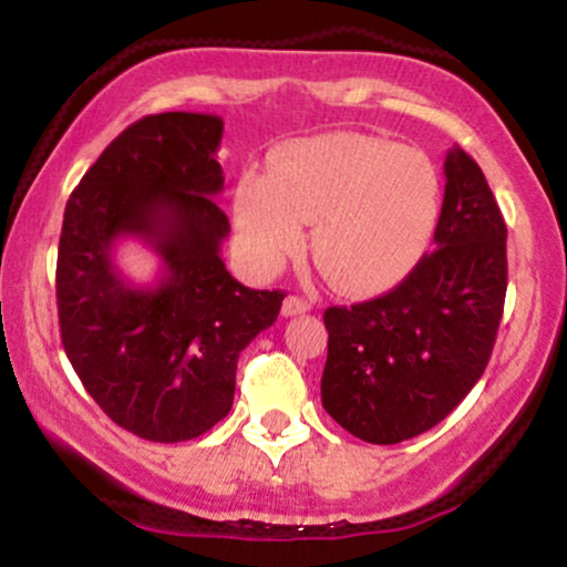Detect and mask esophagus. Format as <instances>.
<instances>
[{
  "label": "esophagus",
  "mask_w": 567,
  "mask_h": 567,
  "mask_svg": "<svg viewBox=\"0 0 567 567\" xmlns=\"http://www.w3.org/2000/svg\"><path fill=\"white\" fill-rule=\"evenodd\" d=\"M303 311H309V301H303V298H298V296L285 298V303H282V315L285 317L303 315Z\"/></svg>",
  "instance_id": "obj_1"
}]
</instances>
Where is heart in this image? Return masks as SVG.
Listing matches in <instances>:
<instances>
[{"instance_id":"b5f03b06","label":"heart","mask_w":567,"mask_h":567,"mask_svg":"<svg viewBox=\"0 0 567 567\" xmlns=\"http://www.w3.org/2000/svg\"><path fill=\"white\" fill-rule=\"evenodd\" d=\"M442 178L421 148L365 133H328L282 148L269 173H247L234 224L247 264L269 275L303 245L336 288L381 292L410 275L432 243Z\"/></svg>"}]
</instances>
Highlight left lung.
Returning <instances> with one entry per match:
<instances>
[{"mask_svg": "<svg viewBox=\"0 0 567 567\" xmlns=\"http://www.w3.org/2000/svg\"><path fill=\"white\" fill-rule=\"evenodd\" d=\"M504 298V216L477 162L453 146L434 250L386 296L324 311L322 408L373 445L429 432L485 373Z\"/></svg>", "mask_w": 567, "mask_h": 567, "instance_id": "obj_1", "label": "left lung"}]
</instances>
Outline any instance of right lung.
<instances>
[{
  "label": "right lung",
  "mask_w": 567,
  "mask_h": 567,
  "mask_svg": "<svg viewBox=\"0 0 567 567\" xmlns=\"http://www.w3.org/2000/svg\"><path fill=\"white\" fill-rule=\"evenodd\" d=\"M220 135L216 114L143 116L109 143L63 213V349L103 413L152 442L194 440L226 419L239 351L275 324L285 298L245 288L220 258L231 231L216 202ZM122 238L161 258L152 286L115 266Z\"/></svg>",
  "instance_id": "obj_1"
}]
</instances>
